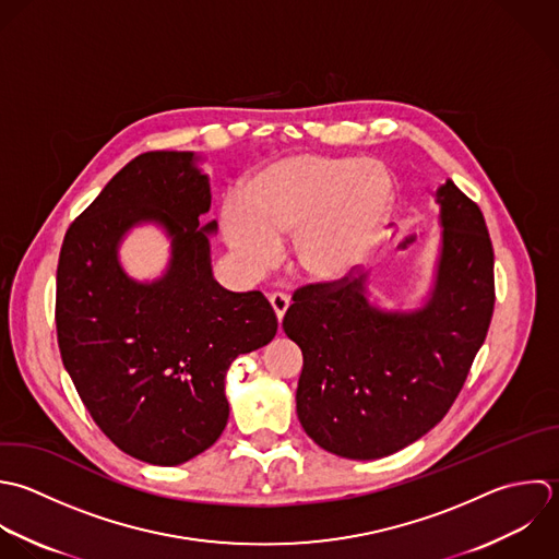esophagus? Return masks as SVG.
I'll list each match as a JSON object with an SVG mask.
<instances>
[{
	"mask_svg": "<svg viewBox=\"0 0 559 559\" xmlns=\"http://www.w3.org/2000/svg\"><path fill=\"white\" fill-rule=\"evenodd\" d=\"M270 305H272V309L276 313V320L283 322V318H285V313L289 309V298L283 292H274V294H270Z\"/></svg>",
	"mask_w": 559,
	"mask_h": 559,
	"instance_id": "esophagus-1",
	"label": "esophagus"
}]
</instances>
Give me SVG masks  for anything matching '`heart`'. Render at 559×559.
Returning <instances> with one entry per match:
<instances>
[{
  "instance_id": "b5f03b06",
  "label": "heart",
  "mask_w": 559,
  "mask_h": 559,
  "mask_svg": "<svg viewBox=\"0 0 559 559\" xmlns=\"http://www.w3.org/2000/svg\"><path fill=\"white\" fill-rule=\"evenodd\" d=\"M396 202L392 169L372 156L296 152L254 167L222 211L226 246L267 270L294 235L296 270L311 283H342L381 246Z\"/></svg>"
}]
</instances>
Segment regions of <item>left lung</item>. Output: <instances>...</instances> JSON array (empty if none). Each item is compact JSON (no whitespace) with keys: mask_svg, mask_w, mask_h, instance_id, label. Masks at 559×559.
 Segmentation results:
<instances>
[{"mask_svg":"<svg viewBox=\"0 0 559 559\" xmlns=\"http://www.w3.org/2000/svg\"><path fill=\"white\" fill-rule=\"evenodd\" d=\"M436 261L416 307L370 300V274L307 285L283 318L302 350L305 433L346 460H381L429 433L457 399L495 309V252L479 206L453 180L433 193Z\"/></svg>","mask_w":559,"mask_h":559,"instance_id":"left-lung-1","label":"left lung"}]
</instances>
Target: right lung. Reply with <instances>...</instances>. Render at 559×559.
<instances>
[{"mask_svg":"<svg viewBox=\"0 0 559 559\" xmlns=\"http://www.w3.org/2000/svg\"><path fill=\"white\" fill-rule=\"evenodd\" d=\"M195 152H145L119 169L69 226L56 272V329L64 370L106 438L134 460L178 466L228 423L230 364L274 340L261 292L224 289L211 265L217 222ZM141 225L170 241L164 274L130 277L118 261Z\"/></svg>","mask_w":559,"mask_h":559,"instance_id":"obj_1","label":"right lung"}]
</instances>
